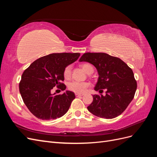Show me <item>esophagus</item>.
<instances>
[{
  "label": "esophagus",
  "instance_id": "34e87169",
  "mask_svg": "<svg viewBox=\"0 0 157 157\" xmlns=\"http://www.w3.org/2000/svg\"><path fill=\"white\" fill-rule=\"evenodd\" d=\"M83 94H79V93H76L75 94V96L77 97H78V96H83Z\"/></svg>",
  "mask_w": 157,
  "mask_h": 157
}]
</instances>
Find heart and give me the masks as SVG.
Listing matches in <instances>:
<instances>
[{
  "mask_svg": "<svg viewBox=\"0 0 157 157\" xmlns=\"http://www.w3.org/2000/svg\"><path fill=\"white\" fill-rule=\"evenodd\" d=\"M81 67L86 73H89L90 71H94L93 67L88 63H84L81 65ZM71 65H67L64 69L63 77L66 79H69L71 75ZM90 86V84L86 82H78V81H72L69 83L68 88L71 91L75 93H82L86 89Z\"/></svg>",
  "mask_w": 157,
  "mask_h": 157,
  "instance_id": "1",
  "label": "heart"
}]
</instances>
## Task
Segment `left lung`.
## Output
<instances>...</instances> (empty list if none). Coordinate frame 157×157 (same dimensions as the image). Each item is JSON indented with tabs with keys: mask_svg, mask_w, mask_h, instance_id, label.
I'll list each match as a JSON object with an SVG mask.
<instances>
[{
	"mask_svg": "<svg viewBox=\"0 0 157 157\" xmlns=\"http://www.w3.org/2000/svg\"><path fill=\"white\" fill-rule=\"evenodd\" d=\"M80 62L92 64L98 73L96 91L106 90L105 96L94 95L88 110L98 117L111 119L120 115L134 99L137 82L128 65L117 57L103 52L84 53Z\"/></svg>",
	"mask_w": 157,
	"mask_h": 157,
	"instance_id": "left-lung-1",
	"label": "left lung"
}]
</instances>
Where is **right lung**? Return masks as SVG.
<instances>
[{
	"label": "right lung",
	"mask_w": 157,
	"mask_h": 157,
	"mask_svg": "<svg viewBox=\"0 0 157 157\" xmlns=\"http://www.w3.org/2000/svg\"><path fill=\"white\" fill-rule=\"evenodd\" d=\"M80 53H53L33 62L21 76L19 84L23 101L30 112L38 118L48 121L64 115L75 98L73 92L52 94L57 86L65 90L63 71L77 61Z\"/></svg>",
	"instance_id": "right-lung-1"
}]
</instances>
